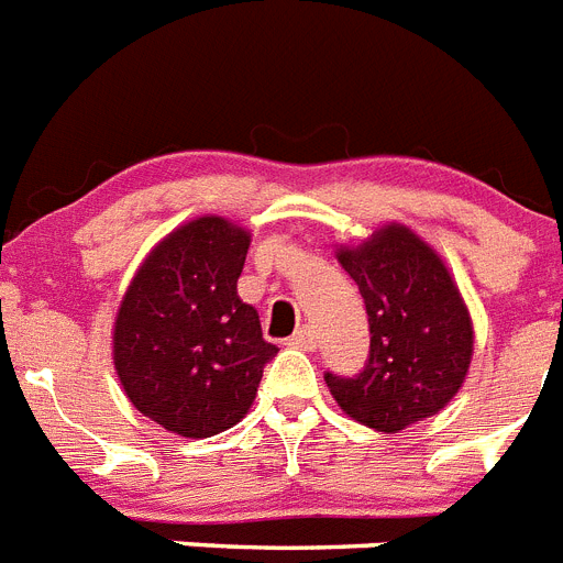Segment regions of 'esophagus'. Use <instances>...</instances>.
Instances as JSON below:
<instances>
[{"mask_svg":"<svg viewBox=\"0 0 563 563\" xmlns=\"http://www.w3.org/2000/svg\"><path fill=\"white\" fill-rule=\"evenodd\" d=\"M316 343H318V335L310 330V327H301V330L290 338V346H296V350L310 352V350H316Z\"/></svg>","mask_w":563,"mask_h":563,"instance_id":"34e87169","label":"esophagus"}]
</instances>
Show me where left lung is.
Returning a JSON list of instances; mask_svg holds the SVG:
<instances>
[{"mask_svg": "<svg viewBox=\"0 0 563 563\" xmlns=\"http://www.w3.org/2000/svg\"><path fill=\"white\" fill-rule=\"evenodd\" d=\"M338 262L369 316V361L361 375L327 372L332 397L375 431L397 434L454 400L474 357V321L440 253L409 225L389 222Z\"/></svg>", "mask_w": 563, "mask_h": 563, "instance_id": "8db88e82", "label": "left lung"}]
</instances>
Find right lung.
Masks as SVG:
<instances>
[{"instance_id": "1", "label": "right lung", "mask_w": 563, "mask_h": 563, "mask_svg": "<svg viewBox=\"0 0 563 563\" xmlns=\"http://www.w3.org/2000/svg\"><path fill=\"white\" fill-rule=\"evenodd\" d=\"M251 231L206 213L157 242L129 282L112 363L129 402L172 434L206 440L256 400L276 346L236 292Z\"/></svg>"}]
</instances>
